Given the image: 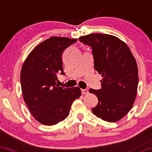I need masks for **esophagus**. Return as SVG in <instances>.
<instances>
[{
	"label": "esophagus",
	"mask_w": 152,
	"mask_h": 152,
	"mask_svg": "<svg viewBox=\"0 0 152 152\" xmlns=\"http://www.w3.org/2000/svg\"><path fill=\"white\" fill-rule=\"evenodd\" d=\"M81 92H82L83 95H86V94H88V93H89L87 89H82Z\"/></svg>",
	"instance_id": "34e87169"
}]
</instances>
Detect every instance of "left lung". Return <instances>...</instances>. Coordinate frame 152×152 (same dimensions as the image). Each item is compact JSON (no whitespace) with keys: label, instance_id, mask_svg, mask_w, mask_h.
<instances>
[{"label":"left lung","instance_id":"obj_1","mask_svg":"<svg viewBox=\"0 0 152 152\" xmlns=\"http://www.w3.org/2000/svg\"><path fill=\"white\" fill-rule=\"evenodd\" d=\"M93 50L94 66L102 74V88H90L98 103L92 109L95 116L108 122H116L133 106L138 86V69L127 44L112 35L90 34L78 38Z\"/></svg>","mask_w":152,"mask_h":152}]
</instances>
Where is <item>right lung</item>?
Listing matches in <instances>:
<instances>
[{
	"mask_svg": "<svg viewBox=\"0 0 152 152\" xmlns=\"http://www.w3.org/2000/svg\"><path fill=\"white\" fill-rule=\"evenodd\" d=\"M77 39L53 36L28 54L20 74L23 97L31 114L45 126L64 120L72 104L81 95L78 87L64 88L56 83L57 75L64 74L62 55Z\"/></svg>",
	"mask_w": 152,
	"mask_h": 152,
	"instance_id": "1",
	"label": "right lung"
}]
</instances>
